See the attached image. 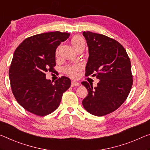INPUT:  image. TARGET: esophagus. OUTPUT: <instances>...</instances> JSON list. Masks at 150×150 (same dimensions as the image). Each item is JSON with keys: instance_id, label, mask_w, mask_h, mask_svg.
Masks as SVG:
<instances>
[{"instance_id": "34e87169", "label": "esophagus", "mask_w": 150, "mask_h": 150, "mask_svg": "<svg viewBox=\"0 0 150 150\" xmlns=\"http://www.w3.org/2000/svg\"><path fill=\"white\" fill-rule=\"evenodd\" d=\"M79 83H78L77 81H71V87H75V86H79Z\"/></svg>"}]
</instances>
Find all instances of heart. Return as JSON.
<instances>
[{
	"mask_svg": "<svg viewBox=\"0 0 150 150\" xmlns=\"http://www.w3.org/2000/svg\"><path fill=\"white\" fill-rule=\"evenodd\" d=\"M71 43H72L73 46L74 47V48L76 50H78L80 48H83L85 49V41L83 38L79 35H76L74 36L72 39H71ZM56 54H58V49L57 50ZM79 69V67L77 65L72 66V67H67L65 68V73L68 76H69L70 77L74 78L77 77V71Z\"/></svg>",
	"mask_w": 150,
	"mask_h": 150,
	"instance_id": "b5f03b06",
	"label": "heart"
}]
</instances>
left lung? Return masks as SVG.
Listing matches in <instances>:
<instances>
[{"label": "left lung", "instance_id": "obj_1", "mask_svg": "<svg viewBox=\"0 0 150 150\" xmlns=\"http://www.w3.org/2000/svg\"><path fill=\"white\" fill-rule=\"evenodd\" d=\"M89 57L85 75L99 79L97 87L83 81L87 96L83 100L84 108L89 113L103 116L115 111L122 105L133 85V75L129 56L116 40L105 35L83 32Z\"/></svg>", "mask_w": 150, "mask_h": 150}]
</instances>
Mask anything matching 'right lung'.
<instances>
[{
	"instance_id": "1",
	"label": "right lung",
	"mask_w": 150,
	"mask_h": 150,
	"mask_svg": "<svg viewBox=\"0 0 150 150\" xmlns=\"http://www.w3.org/2000/svg\"><path fill=\"white\" fill-rule=\"evenodd\" d=\"M59 31L33 35L24 40L14 53L9 69L12 92L23 108L35 115L45 116L58 108L71 80L63 76L53 84L46 79L54 70L55 51L69 37Z\"/></svg>"
}]
</instances>
